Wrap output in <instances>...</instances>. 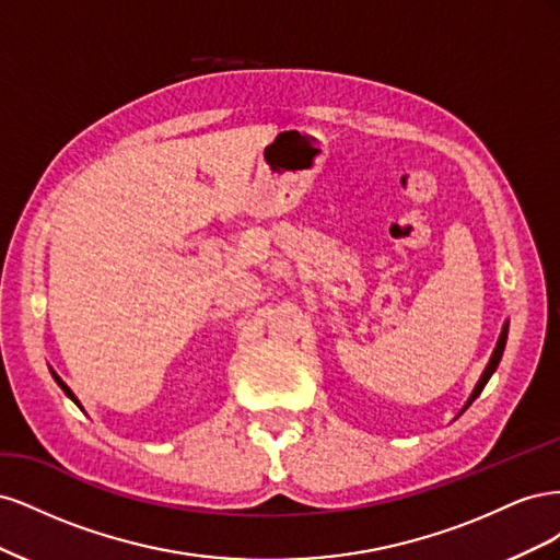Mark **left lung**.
Listing matches in <instances>:
<instances>
[{"mask_svg": "<svg viewBox=\"0 0 560 560\" xmlns=\"http://www.w3.org/2000/svg\"><path fill=\"white\" fill-rule=\"evenodd\" d=\"M504 343H506V327L502 329V336H500V341H498V348H495V352H493V358H490V362H488V366H486V371H483V376H481V381H479V385L474 387V395H471V399H469V404L477 399L479 395H481V389L486 387V383H488V378L493 376V371L498 369V364H500V360H502V352H504ZM467 404V406H469Z\"/></svg>", "mask_w": 560, "mask_h": 560, "instance_id": "1", "label": "left lung"}]
</instances>
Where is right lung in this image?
Returning a JSON list of instances; mask_svg holds the SVG:
<instances>
[{
  "label": "right lung",
  "instance_id": "obj_1",
  "mask_svg": "<svg viewBox=\"0 0 560 560\" xmlns=\"http://www.w3.org/2000/svg\"><path fill=\"white\" fill-rule=\"evenodd\" d=\"M54 378H56V381H58V385H60V387H62V389H65V395H67V397H70V399H72V401H74V404H79V401H77V397H74V395H72V393H70V387H67V385H65V383H62V381H60V378H58V376H56V374H54Z\"/></svg>",
  "mask_w": 560,
  "mask_h": 560
}]
</instances>
